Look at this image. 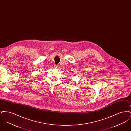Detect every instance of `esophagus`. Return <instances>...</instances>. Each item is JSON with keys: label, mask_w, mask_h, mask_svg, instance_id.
Wrapping results in <instances>:
<instances>
[{"label": "esophagus", "mask_w": 131, "mask_h": 131, "mask_svg": "<svg viewBox=\"0 0 131 131\" xmlns=\"http://www.w3.org/2000/svg\"><path fill=\"white\" fill-rule=\"evenodd\" d=\"M54 68L56 69L58 68V66L57 65H54Z\"/></svg>", "instance_id": "1"}]
</instances>
